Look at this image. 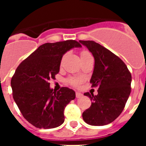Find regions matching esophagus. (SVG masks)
I'll list each match as a JSON object with an SVG mask.
<instances>
[{
	"label": "esophagus",
	"instance_id": "obj_1",
	"mask_svg": "<svg viewBox=\"0 0 146 146\" xmlns=\"http://www.w3.org/2000/svg\"><path fill=\"white\" fill-rule=\"evenodd\" d=\"M82 94L80 92H76V97L77 98H80L82 97Z\"/></svg>",
	"mask_w": 146,
	"mask_h": 146
}]
</instances>
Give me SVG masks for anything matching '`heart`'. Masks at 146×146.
Returning a JSON list of instances; mask_svg holds the SVG:
<instances>
[{"instance_id": "1", "label": "heart", "mask_w": 146, "mask_h": 146, "mask_svg": "<svg viewBox=\"0 0 146 146\" xmlns=\"http://www.w3.org/2000/svg\"><path fill=\"white\" fill-rule=\"evenodd\" d=\"M91 56V54L89 53L88 51L86 50H83L80 53V58H84L90 57ZM83 81V79L82 77H70L68 79V82H69V84H71L72 86H74V87H77L81 84Z\"/></svg>"}]
</instances>
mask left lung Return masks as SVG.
I'll return each mask as SVG.
<instances>
[{
	"instance_id": "1",
	"label": "left lung",
	"mask_w": 146,
	"mask_h": 146,
	"mask_svg": "<svg viewBox=\"0 0 146 146\" xmlns=\"http://www.w3.org/2000/svg\"><path fill=\"white\" fill-rule=\"evenodd\" d=\"M92 53L95 60L90 82L98 87V94L88 92L91 105L82 113L86 123L104 126L120 115L131 93V75L123 61L117 55L94 41H79Z\"/></svg>"
}]
</instances>
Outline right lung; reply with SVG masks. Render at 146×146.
Instances as JSON below:
<instances>
[{
  "instance_id": "1",
  "label": "right lung",
  "mask_w": 146,
  "mask_h": 146,
  "mask_svg": "<svg viewBox=\"0 0 146 146\" xmlns=\"http://www.w3.org/2000/svg\"><path fill=\"white\" fill-rule=\"evenodd\" d=\"M81 47L75 40L45 43L17 68L11 80L13 98L23 117L36 128H55L64 122V109L75 92L66 87L55 91L49 80L59 72L63 55Z\"/></svg>"
}]
</instances>
